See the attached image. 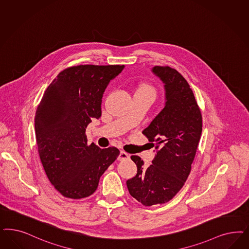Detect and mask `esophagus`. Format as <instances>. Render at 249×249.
<instances>
[{"mask_svg": "<svg viewBox=\"0 0 249 249\" xmlns=\"http://www.w3.org/2000/svg\"><path fill=\"white\" fill-rule=\"evenodd\" d=\"M129 158H130V156L127 153L124 152V151H121L119 156H118V160H127Z\"/></svg>", "mask_w": 249, "mask_h": 249, "instance_id": "34e87169", "label": "esophagus"}]
</instances>
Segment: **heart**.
I'll return each mask as SVG.
<instances>
[{"label": "heart", "mask_w": 249, "mask_h": 249, "mask_svg": "<svg viewBox=\"0 0 249 249\" xmlns=\"http://www.w3.org/2000/svg\"><path fill=\"white\" fill-rule=\"evenodd\" d=\"M136 92H147V93H150L151 95H155V90L154 89L147 85V84H140L137 88V91Z\"/></svg>", "instance_id": "obj_1"}]
</instances>
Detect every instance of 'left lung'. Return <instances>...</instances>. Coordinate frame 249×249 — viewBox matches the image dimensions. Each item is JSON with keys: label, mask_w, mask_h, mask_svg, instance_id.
Wrapping results in <instances>:
<instances>
[{"label": "left lung", "mask_w": 249, "mask_h": 249, "mask_svg": "<svg viewBox=\"0 0 249 249\" xmlns=\"http://www.w3.org/2000/svg\"><path fill=\"white\" fill-rule=\"evenodd\" d=\"M152 72L164 83L166 103L143 134L157 154L146 169L138 156H132L137 173L126 181L131 196L145 206L168 202L183 187L202 130L200 108L182 75L160 66H155Z\"/></svg>", "instance_id": "left-lung-1"}]
</instances>
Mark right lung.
<instances>
[{"label":"right lung","instance_id":"right-lung-1","mask_svg":"<svg viewBox=\"0 0 249 249\" xmlns=\"http://www.w3.org/2000/svg\"><path fill=\"white\" fill-rule=\"evenodd\" d=\"M124 65H80L56 76L42 97L35 116L41 162L51 184L64 197L86 198L117 159L116 147L87 144L86 127L102 115V99Z\"/></svg>","mask_w":249,"mask_h":249}]
</instances>
